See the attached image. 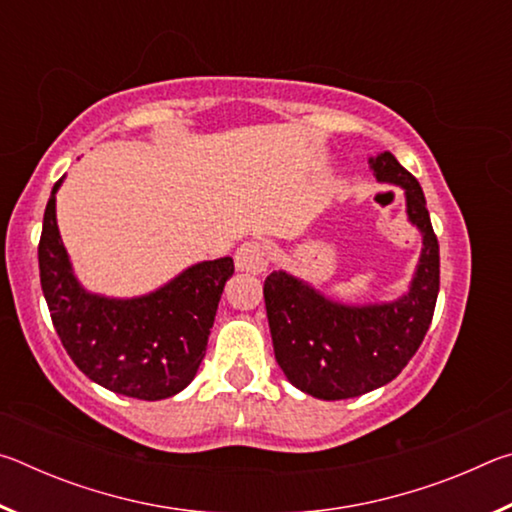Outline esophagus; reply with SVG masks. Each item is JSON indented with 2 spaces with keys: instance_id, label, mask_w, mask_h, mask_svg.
<instances>
[{
  "instance_id": "34e87169",
  "label": "esophagus",
  "mask_w": 512,
  "mask_h": 512,
  "mask_svg": "<svg viewBox=\"0 0 512 512\" xmlns=\"http://www.w3.org/2000/svg\"><path fill=\"white\" fill-rule=\"evenodd\" d=\"M271 262V248L264 241H246L235 253V266L241 273H262Z\"/></svg>"
}]
</instances>
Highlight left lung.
I'll return each instance as SVG.
<instances>
[{
  "instance_id": "8db88e82",
  "label": "left lung",
  "mask_w": 512,
  "mask_h": 512,
  "mask_svg": "<svg viewBox=\"0 0 512 512\" xmlns=\"http://www.w3.org/2000/svg\"><path fill=\"white\" fill-rule=\"evenodd\" d=\"M368 164L379 183L402 189L406 219L422 237L402 296L352 305L289 271H273L264 282L277 366L302 393L327 402L370 393L400 375L427 334L440 289L438 239L420 183L388 151Z\"/></svg>"
}]
</instances>
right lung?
<instances>
[{
	"mask_svg": "<svg viewBox=\"0 0 512 512\" xmlns=\"http://www.w3.org/2000/svg\"><path fill=\"white\" fill-rule=\"evenodd\" d=\"M63 180L51 189L38 246L42 293L60 341L83 375L112 393L146 402L178 395L192 384L205 357L235 262H196L133 298L88 291L60 239L56 194Z\"/></svg>",
	"mask_w": 512,
	"mask_h": 512,
	"instance_id": "obj_1",
	"label": "right lung"
}]
</instances>
